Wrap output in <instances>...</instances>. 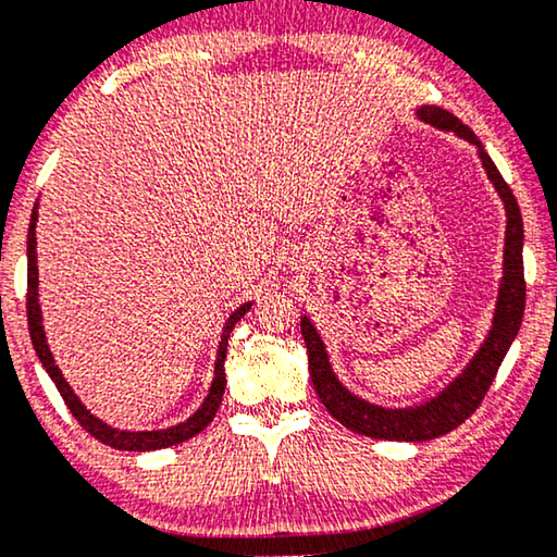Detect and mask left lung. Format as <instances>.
<instances>
[{
  "label": "left lung",
  "instance_id": "1",
  "mask_svg": "<svg viewBox=\"0 0 557 557\" xmlns=\"http://www.w3.org/2000/svg\"><path fill=\"white\" fill-rule=\"evenodd\" d=\"M418 117L435 127L440 132H453L465 143L475 145L480 162L487 180L493 182L497 197L503 199L505 218V247H503V277L500 287H497V302L493 312L491 330L472 360L465 364L460 375H455L437 395L428 397L425 403L408 405V408H387V405H377L364 400L362 395L352 393L343 380L332 370L330 355L325 350L318 327L314 322L302 314L300 330L307 345V362H310V377L312 385L318 389L322 405H325L332 418L350 428L352 433L375 437V440H397V443H425V440H435L440 435L450 433L483 403L487 387L493 385L497 375V368L505 355H508L512 339H516L522 310H525V277H522V218L516 195L505 185L503 174L485 152V147L475 137L468 124H462L455 114H450L443 107L422 104L418 107Z\"/></svg>",
  "mask_w": 557,
  "mask_h": 557
}]
</instances>
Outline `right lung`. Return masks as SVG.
<instances>
[{
	"instance_id": "right-lung-1",
	"label": "right lung",
	"mask_w": 557,
	"mask_h": 557,
	"mask_svg": "<svg viewBox=\"0 0 557 557\" xmlns=\"http://www.w3.org/2000/svg\"><path fill=\"white\" fill-rule=\"evenodd\" d=\"M37 220H39V199L35 202V210H32V220H29V235H27V320H29V337L32 345H35V352L41 362V368L47 370V375L52 377V383L60 389V395L64 397L66 408L72 410L74 418L82 428L87 430L89 435H95L99 443L114 447V450H129V453H149V450H162V447H172L185 443V440L195 437L197 433L210 425L214 412H218L222 395H225V355H227V339L232 327L237 325L239 320L250 312L252 302L239 305L235 312L225 320V327H222L220 335V345H218V360H214V377L210 385V393L202 400V405L189 414L187 420L177 422L172 428H160V430H122L114 428L110 422H104L102 418L89 412L85 403L79 400V395L74 393L72 385L66 383L60 364L54 362V355L49 350L47 343V332H45V322H41V307H39V270H37Z\"/></svg>"
}]
</instances>
